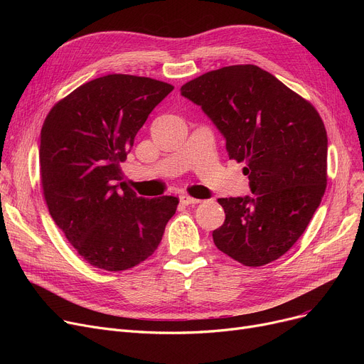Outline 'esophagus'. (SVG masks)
Returning <instances> with one entry per match:
<instances>
[{
    "label": "esophagus",
    "mask_w": 364,
    "mask_h": 364,
    "mask_svg": "<svg viewBox=\"0 0 364 364\" xmlns=\"http://www.w3.org/2000/svg\"><path fill=\"white\" fill-rule=\"evenodd\" d=\"M180 202L184 203V205H196V203H200L199 199H195V198H190L187 195H183L180 196Z\"/></svg>",
    "instance_id": "1"
}]
</instances>
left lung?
I'll use <instances>...</instances> for the list:
<instances>
[{"label":"left lung","instance_id":"1","mask_svg":"<svg viewBox=\"0 0 364 364\" xmlns=\"http://www.w3.org/2000/svg\"><path fill=\"white\" fill-rule=\"evenodd\" d=\"M225 140L228 158L245 162L252 196L221 198L224 224L215 246L243 265L288 252L326 190L328 134L317 110L255 65L208 72L181 87Z\"/></svg>","mask_w":364,"mask_h":364}]
</instances>
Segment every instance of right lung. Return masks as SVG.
Segmentation results:
<instances>
[{"mask_svg": "<svg viewBox=\"0 0 364 364\" xmlns=\"http://www.w3.org/2000/svg\"><path fill=\"white\" fill-rule=\"evenodd\" d=\"M174 87L143 76L106 75L72 91L47 114L40 164L55 225L87 262L128 270L159 246L178 199L137 196L125 183L139 129Z\"/></svg>", "mask_w": 364, "mask_h": 364, "instance_id": "right-lung-1", "label": "right lung"}]
</instances>
